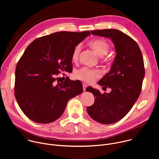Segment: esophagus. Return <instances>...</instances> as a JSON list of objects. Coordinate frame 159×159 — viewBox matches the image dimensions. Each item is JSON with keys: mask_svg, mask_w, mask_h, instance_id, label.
Wrapping results in <instances>:
<instances>
[{"mask_svg": "<svg viewBox=\"0 0 159 159\" xmlns=\"http://www.w3.org/2000/svg\"><path fill=\"white\" fill-rule=\"evenodd\" d=\"M82 87H83L84 91H85L86 88H87V85H86V84H83V85H82Z\"/></svg>", "mask_w": 159, "mask_h": 159, "instance_id": "34e87169", "label": "esophagus"}]
</instances>
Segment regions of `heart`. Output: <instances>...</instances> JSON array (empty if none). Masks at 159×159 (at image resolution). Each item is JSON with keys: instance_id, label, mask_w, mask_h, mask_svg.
Instances as JSON below:
<instances>
[{"instance_id": "obj_1", "label": "heart", "mask_w": 159, "mask_h": 159, "mask_svg": "<svg viewBox=\"0 0 159 159\" xmlns=\"http://www.w3.org/2000/svg\"><path fill=\"white\" fill-rule=\"evenodd\" d=\"M89 44L94 51L96 52V53L100 57L104 56L106 60H108V57L106 56V55L108 53L110 49V45L106 39L102 38L93 39L89 42ZM81 48V44H77L74 49L72 56V60L74 61H77L79 59ZM75 77L79 79H80L87 83H92L95 81L97 78L100 77L101 74L100 71L98 70L90 69L89 68L84 67L79 70H77L75 72Z\"/></svg>"}]
</instances>
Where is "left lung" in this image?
I'll return each mask as SVG.
<instances>
[{
    "label": "left lung",
    "instance_id": "8db88e82",
    "mask_svg": "<svg viewBox=\"0 0 159 159\" xmlns=\"http://www.w3.org/2000/svg\"><path fill=\"white\" fill-rule=\"evenodd\" d=\"M92 34L109 38L116 55L109 72L98 84L111 89L109 93L88 87L86 91L93 93L94 103L87 107L89 116L96 121L109 125L126 115L138 99L145 77L143 58L137 42L115 29L90 31Z\"/></svg>",
    "mask_w": 159,
    "mask_h": 159
}]
</instances>
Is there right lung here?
Listing matches in <instances>:
<instances>
[{
    "instance_id": "1",
    "label": "right lung",
    "mask_w": 159,
    "mask_h": 159,
    "mask_svg": "<svg viewBox=\"0 0 159 159\" xmlns=\"http://www.w3.org/2000/svg\"><path fill=\"white\" fill-rule=\"evenodd\" d=\"M60 31L34 40L20 58L15 72V97L25 115L38 123L58 119L70 99L81 94L80 80H59L61 72L72 70L74 49L87 36Z\"/></svg>"
}]
</instances>
